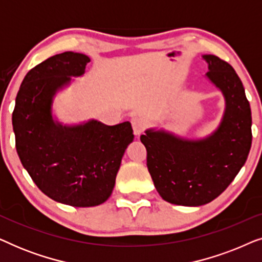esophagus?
<instances>
[{
    "instance_id": "obj_1",
    "label": "esophagus",
    "mask_w": 262,
    "mask_h": 262,
    "mask_svg": "<svg viewBox=\"0 0 262 262\" xmlns=\"http://www.w3.org/2000/svg\"><path fill=\"white\" fill-rule=\"evenodd\" d=\"M131 124H132V128H134V134L136 136H139L143 131H144L145 123H144V121H143L142 118L134 117L131 119Z\"/></svg>"
}]
</instances>
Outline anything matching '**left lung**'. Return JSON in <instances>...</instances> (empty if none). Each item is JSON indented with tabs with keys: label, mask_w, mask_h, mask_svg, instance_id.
<instances>
[{
	"label": "left lung",
	"mask_w": 262,
	"mask_h": 262,
	"mask_svg": "<svg viewBox=\"0 0 262 262\" xmlns=\"http://www.w3.org/2000/svg\"><path fill=\"white\" fill-rule=\"evenodd\" d=\"M203 59L209 66L206 77L225 100L220 126L202 139L154 128L141 136L154 185L162 199L175 205L200 206L216 199L238 174L252 146V112L241 80L217 56Z\"/></svg>",
	"instance_id": "left-lung-1"
}]
</instances>
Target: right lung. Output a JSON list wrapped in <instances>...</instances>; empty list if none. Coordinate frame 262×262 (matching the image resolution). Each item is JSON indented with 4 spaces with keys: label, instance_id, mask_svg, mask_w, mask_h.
<instances>
[{
    "label": "right lung",
    "instance_id": "obj_1",
    "mask_svg": "<svg viewBox=\"0 0 262 262\" xmlns=\"http://www.w3.org/2000/svg\"><path fill=\"white\" fill-rule=\"evenodd\" d=\"M88 56L63 52L28 71L15 99L12 121L17 155L40 191L75 207L96 206L112 194L127 145L128 121L108 126L98 120L63 125L52 117L56 93L82 76Z\"/></svg>",
    "mask_w": 262,
    "mask_h": 262
}]
</instances>
